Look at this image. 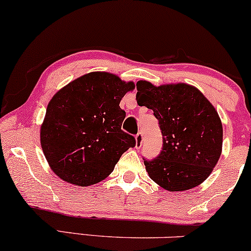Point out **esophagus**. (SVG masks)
<instances>
[{"label": "esophagus", "mask_w": 251, "mask_h": 251, "mask_svg": "<svg viewBox=\"0 0 251 251\" xmlns=\"http://www.w3.org/2000/svg\"><path fill=\"white\" fill-rule=\"evenodd\" d=\"M135 140H136V148H141L142 143H143V134H142V132H138V134L135 136Z\"/></svg>", "instance_id": "34e87169"}]
</instances>
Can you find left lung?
<instances>
[{"mask_svg":"<svg viewBox=\"0 0 251 251\" xmlns=\"http://www.w3.org/2000/svg\"><path fill=\"white\" fill-rule=\"evenodd\" d=\"M136 100L153 110L163 135L156 158L144 159L149 177L165 190L186 191L211 175L222 151V123L199 89L187 83L154 86L140 80Z\"/></svg>","mask_w":251,"mask_h":251,"instance_id":"1","label":"left lung"}]
</instances>
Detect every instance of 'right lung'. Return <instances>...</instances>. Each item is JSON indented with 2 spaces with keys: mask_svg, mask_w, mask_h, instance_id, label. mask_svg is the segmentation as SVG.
<instances>
[{
  "mask_svg": "<svg viewBox=\"0 0 251 251\" xmlns=\"http://www.w3.org/2000/svg\"><path fill=\"white\" fill-rule=\"evenodd\" d=\"M134 88L115 74L92 72L55 93L40 126V144L58 177L82 187L94 185L135 147L134 136L121 129L126 111L120 108Z\"/></svg>",
  "mask_w": 251,
  "mask_h": 251,
  "instance_id": "obj_1",
  "label": "right lung"
}]
</instances>
